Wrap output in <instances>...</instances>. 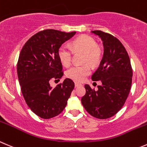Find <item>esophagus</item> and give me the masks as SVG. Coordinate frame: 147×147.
<instances>
[{
	"instance_id": "1",
	"label": "esophagus",
	"mask_w": 147,
	"mask_h": 147,
	"mask_svg": "<svg viewBox=\"0 0 147 147\" xmlns=\"http://www.w3.org/2000/svg\"><path fill=\"white\" fill-rule=\"evenodd\" d=\"M81 85H82V84L79 83V82H75V87H79V86H81Z\"/></svg>"
}]
</instances>
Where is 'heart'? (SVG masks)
I'll return each instance as SVG.
<instances>
[{"instance_id": "b5f03b06", "label": "heart", "mask_w": 147, "mask_h": 147, "mask_svg": "<svg viewBox=\"0 0 147 147\" xmlns=\"http://www.w3.org/2000/svg\"><path fill=\"white\" fill-rule=\"evenodd\" d=\"M72 47L75 50H82L85 52V60L92 65H96L100 61V49L97 46L96 40L88 35H81L74 39ZM72 49L67 45H62L58 49V57L61 63L65 66H69L72 62ZM91 72V67L88 64L83 65H75L67 72L68 78L78 82L84 80Z\"/></svg>"}]
</instances>
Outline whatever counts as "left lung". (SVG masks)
I'll return each mask as SVG.
<instances>
[{
	"mask_svg": "<svg viewBox=\"0 0 147 147\" xmlns=\"http://www.w3.org/2000/svg\"><path fill=\"white\" fill-rule=\"evenodd\" d=\"M102 41L104 52L92 81H101L95 91L85 85L86 93L81 99L88 113L99 119L114 116L126 102L132 82V68L129 55L121 42L111 34L92 31Z\"/></svg>",
	"mask_w": 147,
	"mask_h": 147,
	"instance_id": "8db88e82",
	"label": "left lung"
}]
</instances>
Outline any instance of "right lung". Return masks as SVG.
I'll list each match as a JSON object with an SVG mask.
<instances>
[{"label": "right lung", "instance_id": "add662e5", "mask_svg": "<svg viewBox=\"0 0 147 147\" xmlns=\"http://www.w3.org/2000/svg\"><path fill=\"white\" fill-rule=\"evenodd\" d=\"M75 34L55 29L39 31L27 41L20 53L17 73L23 96L30 109L44 119L62 113L75 88L69 78L55 88L49 82L63 76L58 49Z\"/></svg>", "mask_w": 147, "mask_h": 147}]
</instances>
